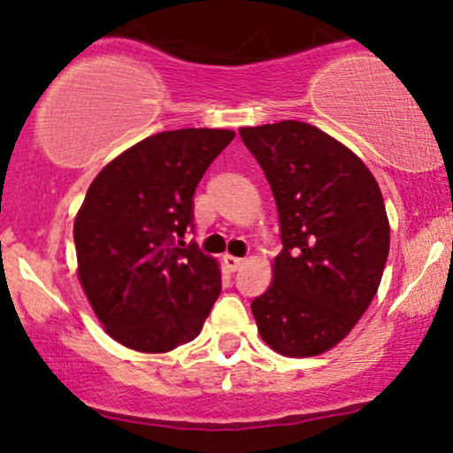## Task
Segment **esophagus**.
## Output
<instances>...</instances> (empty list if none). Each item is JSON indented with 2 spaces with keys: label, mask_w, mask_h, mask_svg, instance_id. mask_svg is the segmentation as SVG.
Segmentation results:
<instances>
[{
  "label": "esophagus",
  "mask_w": 453,
  "mask_h": 453,
  "mask_svg": "<svg viewBox=\"0 0 453 453\" xmlns=\"http://www.w3.org/2000/svg\"><path fill=\"white\" fill-rule=\"evenodd\" d=\"M222 262H225V265L231 272H237L241 265L245 264V259L243 257H234V256H231V253H225V256H222Z\"/></svg>",
  "instance_id": "1"
}]
</instances>
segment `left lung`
Masks as SVG:
<instances>
[{"instance_id":"obj_1","label":"left lung","mask_w":453,"mask_h":453,"mask_svg":"<svg viewBox=\"0 0 453 453\" xmlns=\"http://www.w3.org/2000/svg\"><path fill=\"white\" fill-rule=\"evenodd\" d=\"M239 134L280 219L274 280L251 303L257 332L278 355H321L349 336L380 288L389 253L381 189L350 148L309 123Z\"/></svg>"}]
</instances>
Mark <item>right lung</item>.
<instances>
[{
	"label": "right lung",
	"mask_w": 453,
	"mask_h": 453,
	"mask_svg": "<svg viewBox=\"0 0 453 453\" xmlns=\"http://www.w3.org/2000/svg\"><path fill=\"white\" fill-rule=\"evenodd\" d=\"M233 138L208 127L154 134L111 160L86 191L73 222L78 280L104 332L127 349L191 342L219 299V262L175 239L191 225L202 175Z\"/></svg>",
	"instance_id": "add662e5"
}]
</instances>
